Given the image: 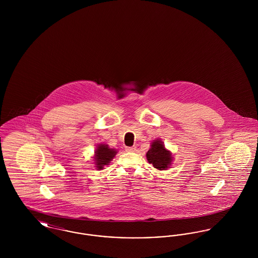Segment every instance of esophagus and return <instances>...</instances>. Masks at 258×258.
I'll list each match as a JSON object with an SVG mask.
<instances>
[{
  "mask_svg": "<svg viewBox=\"0 0 258 258\" xmlns=\"http://www.w3.org/2000/svg\"><path fill=\"white\" fill-rule=\"evenodd\" d=\"M135 150H136V147H125V151L126 152H135Z\"/></svg>",
  "mask_w": 258,
  "mask_h": 258,
  "instance_id": "34e87169",
  "label": "esophagus"
}]
</instances>
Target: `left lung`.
<instances>
[{
  "mask_svg": "<svg viewBox=\"0 0 258 258\" xmlns=\"http://www.w3.org/2000/svg\"><path fill=\"white\" fill-rule=\"evenodd\" d=\"M146 158L148 162L153 164L158 170H166L171 166L174 160L171 152L165 148L163 142L159 138L152 141Z\"/></svg>",
  "mask_w": 258,
  "mask_h": 258,
  "instance_id": "left-lung-1",
  "label": "left lung"
}]
</instances>
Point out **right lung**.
Wrapping results in <instances>:
<instances>
[{
  "label": "right lung",
  "mask_w": 258,
  "mask_h": 258,
  "mask_svg": "<svg viewBox=\"0 0 258 258\" xmlns=\"http://www.w3.org/2000/svg\"><path fill=\"white\" fill-rule=\"evenodd\" d=\"M117 150L114 148H110L107 144L100 143L95 150V155L93 157L94 164L97 169H103L104 166L109 165L112 160L115 158L117 154Z\"/></svg>",
  "instance_id": "right-lung-1"
}]
</instances>
